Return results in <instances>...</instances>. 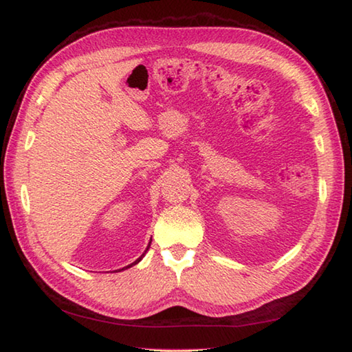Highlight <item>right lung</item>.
Instances as JSON below:
<instances>
[{
	"mask_svg": "<svg viewBox=\"0 0 352 352\" xmlns=\"http://www.w3.org/2000/svg\"><path fill=\"white\" fill-rule=\"evenodd\" d=\"M150 243H151V242H150ZM150 243H148V247H147V250H145V251H144V254H142L141 257H139V258H136V261H135L133 263H130V265H127V267H125V268H130V267H133V265H136V263H139V262H141V261H142V257L145 256V253H147V251H148V248H150ZM122 270H124V268H122Z\"/></svg>",
	"mask_w": 352,
	"mask_h": 352,
	"instance_id": "add662e5",
	"label": "right lung"
}]
</instances>
